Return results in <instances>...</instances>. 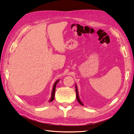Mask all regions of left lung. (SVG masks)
<instances>
[{"label":"left lung","instance_id":"obj_1","mask_svg":"<svg viewBox=\"0 0 134 134\" xmlns=\"http://www.w3.org/2000/svg\"><path fill=\"white\" fill-rule=\"evenodd\" d=\"M75 91H76V94H77V101L78 102V103H79L80 104H81L82 106H83V104L82 103V102L81 101L80 99L79 95H78V91L77 86L76 85H75Z\"/></svg>","mask_w":134,"mask_h":134}]
</instances>
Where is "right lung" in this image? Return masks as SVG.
Listing matches in <instances>:
<instances>
[{"mask_svg": "<svg viewBox=\"0 0 134 134\" xmlns=\"http://www.w3.org/2000/svg\"><path fill=\"white\" fill-rule=\"evenodd\" d=\"M59 81V80H57L56 82H54V85H53V89H52V95H51V99H50L49 100V102H51L53 100V99L54 98V93H55V91H56V85L57 83H58V82Z\"/></svg>", "mask_w": 134, "mask_h": 134, "instance_id": "obj_1", "label": "right lung"}]
</instances>
